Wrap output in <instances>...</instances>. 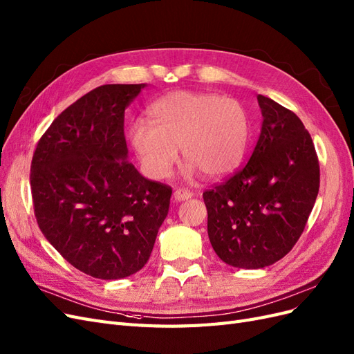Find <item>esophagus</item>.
Here are the masks:
<instances>
[{
  "mask_svg": "<svg viewBox=\"0 0 354 354\" xmlns=\"http://www.w3.org/2000/svg\"><path fill=\"white\" fill-rule=\"evenodd\" d=\"M192 196H194V194H192L190 190L183 189V187H180V189H177V190L174 192V199H176V201H186V199H189V198H192Z\"/></svg>",
  "mask_w": 354,
  "mask_h": 354,
  "instance_id": "34e87169",
  "label": "esophagus"
}]
</instances>
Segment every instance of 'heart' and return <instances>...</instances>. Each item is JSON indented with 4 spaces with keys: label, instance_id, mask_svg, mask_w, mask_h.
<instances>
[{
    "label": "heart",
    "instance_id": "1",
    "mask_svg": "<svg viewBox=\"0 0 354 354\" xmlns=\"http://www.w3.org/2000/svg\"><path fill=\"white\" fill-rule=\"evenodd\" d=\"M151 124L136 121L128 137L145 173L167 178L177 162V149L190 173L223 178L236 169L250 142V118L234 99L212 93L174 91L149 109Z\"/></svg>",
    "mask_w": 354,
    "mask_h": 354
}]
</instances>
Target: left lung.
I'll return each instance as SVG.
<instances>
[{
	"instance_id": "left-lung-1",
	"label": "left lung",
	"mask_w": 354,
	"mask_h": 354,
	"mask_svg": "<svg viewBox=\"0 0 354 354\" xmlns=\"http://www.w3.org/2000/svg\"><path fill=\"white\" fill-rule=\"evenodd\" d=\"M257 100L263 125L250 160L203 192L212 248L239 269H261L294 248L320 183L316 149L301 120L261 94Z\"/></svg>"
}]
</instances>
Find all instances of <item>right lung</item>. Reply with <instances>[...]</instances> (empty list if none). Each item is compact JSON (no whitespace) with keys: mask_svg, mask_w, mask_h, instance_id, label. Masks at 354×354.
I'll return each instance as SVG.
<instances>
[{"mask_svg":"<svg viewBox=\"0 0 354 354\" xmlns=\"http://www.w3.org/2000/svg\"><path fill=\"white\" fill-rule=\"evenodd\" d=\"M145 84H106L63 111L30 164L38 226L75 269L97 279L138 272L153 250L173 189L127 159L124 113Z\"/></svg>","mask_w":354,"mask_h":354,"instance_id":"obj_1","label":"right lung"}]
</instances>
